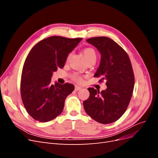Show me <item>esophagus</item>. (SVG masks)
<instances>
[{
  "mask_svg": "<svg viewBox=\"0 0 158 158\" xmlns=\"http://www.w3.org/2000/svg\"><path fill=\"white\" fill-rule=\"evenodd\" d=\"M81 88H82L78 86V85H76V86H75V90H76V91H78V90H80Z\"/></svg>",
  "mask_w": 158,
  "mask_h": 158,
  "instance_id": "1",
  "label": "esophagus"
}]
</instances>
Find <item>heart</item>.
Returning <instances> with one entry per match:
<instances>
[{
  "label": "heart",
  "instance_id": "1",
  "mask_svg": "<svg viewBox=\"0 0 158 158\" xmlns=\"http://www.w3.org/2000/svg\"><path fill=\"white\" fill-rule=\"evenodd\" d=\"M83 53L85 57V59H87L88 62L90 61H96L97 60V53L95 51L91 48V47H87V48H85L83 50ZM70 57V55L68 56V59ZM72 78L76 82H81L82 81V78L80 74H74L72 76Z\"/></svg>",
  "mask_w": 158,
  "mask_h": 158
}]
</instances>
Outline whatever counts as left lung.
Wrapping results in <instances>:
<instances>
[{
  "label": "left lung",
  "mask_w": 158,
  "mask_h": 158,
  "mask_svg": "<svg viewBox=\"0 0 158 158\" xmlns=\"http://www.w3.org/2000/svg\"><path fill=\"white\" fill-rule=\"evenodd\" d=\"M86 41L96 47L101 61L94 77L106 81L107 89L89 88V97L84 102L85 112L95 121L109 124L117 121L126 111L135 85V76L125 51L107 37L89 38Z\"/></svg>",
  "instance_id": "obj_1"
}]
</instances>
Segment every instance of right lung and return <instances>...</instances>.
<instances>
[{"label": "right lung", "instance_id": "1", "mask_svg": "<svg viewBox=\"0 0 158 158\" xmlns=\"http://www.w3.org/2000/svg\"><path fill=\"white\" fill-rule=\"evenodd\" d=\"M82 38L51 36L38 42L23 64L20 92L27 112L35 120L50 121L62 113L64 101L74 89L69 83L51 84L52 73L62 69L70 52Z\"/></svg>", "mask_w": 158, "mask_h": 158}]
</instances>
